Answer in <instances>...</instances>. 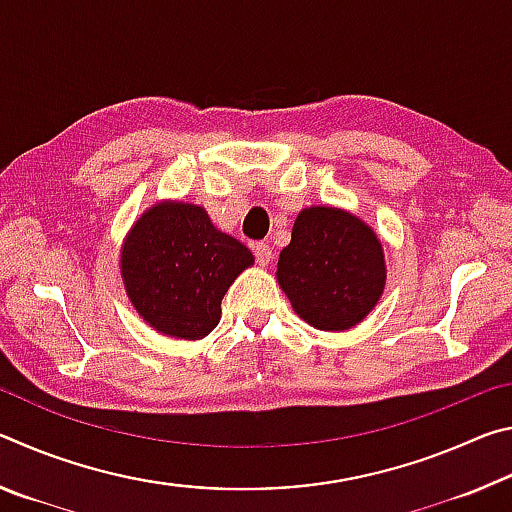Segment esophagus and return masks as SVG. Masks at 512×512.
<instances>
[{"label": "esophagus", "instance_id": "obj_1", "mask_svg": "<svg viewBox=\"0 0 512 512\" xmlns=\"http://www.w3.org/2000/svg\"><path fill=\"white\" fill-rule=\"evenodd\" d=\"M253 253H255V259L259 266H268L273 262V250L268 244H264V241H257V244H253Z\"/></svg>", "mask_w": 512, "mask_h": 512}]
</instances>
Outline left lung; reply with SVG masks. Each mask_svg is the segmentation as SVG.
I'll list each match as a JSON object with an SVG mask.
<instances>
[{
    "mask_svg": "<svg viewBox=\"0 0 512 512\" xmlns=\"http://www.w3.org/2000/svg\"><path fill=\"white\" fill-rule=\"evenodd\" d=\"M275 277L307 325L345 332L359 325L384 293V248L357 214L311 205L296 216Z\"/></svg>",
    "mask_w": 512,
    "mask_h": 512,
    "instance_id": "left-lung-1",
    "label": "left lung"
}]
</instances>
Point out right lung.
I'll return each instance as SVG.
<instances>
[{
    "instance_id": "1",
    "label": "right lung",
    "mask_w": 512,
    "mask_h": 512,
    "mask_svg": "<svg viewBox=\"0 0 512 512\" xmlns=\"http://www.w3.org/2000/svg\"><path fill=\"white\" fill-rule=\"evenodd\" d=\"M253 264V253L216 228L205 207L183 201L149 207L119 253L137 314L155 332L183 341H201L219 325L225 291Z\"/></svg>"
}]
</instances>
